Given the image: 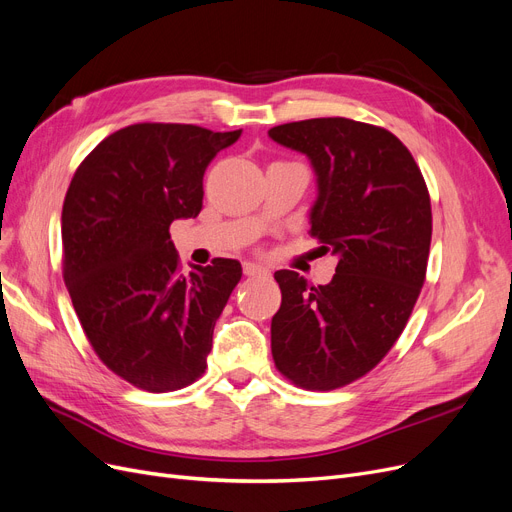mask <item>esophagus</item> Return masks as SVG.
<instances>
[{"instance_id":"esophagus-1","label":"esophagus","mask_w":512,"mask_h":512,"mask_svg":"<svg viewBox=\"0 0 512 512\" xmlns=\"http://www.w3.org/2000/svg\"><path fill=\"white\" fill-rule=\"evenodd\" d=\"M242 270H244V274H247V276H270V270L265 268V265L251 263V261L244 263V265H242Z\"/></svg>"}]
</instances>
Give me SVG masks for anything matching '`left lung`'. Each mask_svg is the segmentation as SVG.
<instances>
[{
    "instance_id": "obj_1",
    "label": "left lung",
    "mask_w": 512,
    "mask_h": 512,
    "mask_svg": "<svg viewBox=\"0 0 512 512\" xmlns=\"http://www.w3.org/2000/svg\"><path fill=\"white\" fill-rule=\"evenodd\" d=\"M268 136L309 159L311 234L339 257L328 284L291 270L272 318L278 370L303 389L330 391L379 364L412 314L431 247V201L410 150L391 131L343 117L272 127Z\"/></svg>"
}]
</instances>
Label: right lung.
Wrapping results in <instances>:
<instances>
[{"instance_id": "right-lung-1", "label": "right lung", "mask_w": 512, "mask_h": 512, "mask_svg": "<svg viewBox=\"0 0 512 512\" xmlns=\"http://www.w3.org/2000/svg\"><path fill=\"white\" fill-rule=\"evenodd\" d=\"M240 133L129 125L90 152L66 192L64 284L98 358L140 389H182L207 368L242 268L215 259L182 274L169 226L201 213L205 169Z\"/></svg>"}]
</instances>
